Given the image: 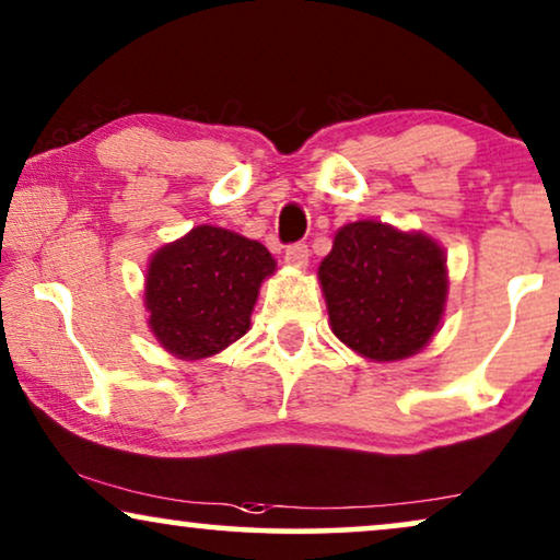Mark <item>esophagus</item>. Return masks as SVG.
Wrapping results in <instances>:
<instances>
[{"label": "esophagus", "instance_id": "obj_1", "mask_svg": "<svg viewBox=\"0 0 560 560\" xmlns=\"http://www.w3.org/2000/svg\"><path fill=\"white\" fill-rule=\"evenodd\" d=\"M287 264L294 266V268H307L310 264V248L304 243H296V245H289L287 248Z\"/></svg>", "mask_w": 560, "mask_h": 560}]
</instances>
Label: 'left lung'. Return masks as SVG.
<instances>
[{
  "label": "left lung",
  "mask_w": 560,
  "mask_h": 560,
  "mask_svg": "<svg viewBox=\"0 0 560 560\" xmlns=\"http://www.w3.org/2000/svg\"><path fill=\"white\" fill-rule=\"evenodd\" d=\"M330 330L376 363L420 353L448 302V258L435 237L378 220L342 225L317 268Z\"/></svg>",
  "instance_id": "8db88e82"
}]
</instances>
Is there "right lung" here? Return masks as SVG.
<instances>
[{
    "label": "right lung",
    "instance_id": "right-lung-1",
    "mask_svg": "<svg viewBox=\"0 0 560 560\" xmlns=\"http://www.w3.org/2000/svg\"><path fill=\"white\" fill-rule=\"evenodd\" d=\"M276 271L266 245L199 225L148 260L143 302L159 346L182 361L218 355L250 330L260 284Z\"/></svg>",
    "mask_w": 560,
    "mask_h": 560
}]
</instances>
